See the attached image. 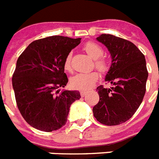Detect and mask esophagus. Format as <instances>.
Returning a JSON list of instances; mask_svg holds the SVG:
<instances>
[{
  "instance_id": "1",
  "label": "esophagus",
  "mask_w": 159,
  "mask_h": 159,
  "mask_svg": "<svg viewBox=\"0 0 159 159\" xmlns=\"http://www.w3.org/2000/svg\"><path fill=\"white\" fill-rule=\"evenodd\" d=\"M86 94H87V92L86 91H80V95L82 98H84V96H86Z\"/></svg>"
}]
</instances>
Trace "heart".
I'll return each mask as SVG.
<instances>
[{
    "mask_svg": "<svg viewBox=\"0 0 159 159\" xmlns=\"http://www.w3.org/2000/svg\"><path fill=\"white\" fill-rule=\"evenodd\" d=\"M84 50L93 59L94 66L101 73H106L109 69L106 59L102 57L103 48L94 42H89L84 46ZM64 69L67 71L71 70V53H68L64 60ZM98 80V74L96 71L77 73L70 80L72 88L80 90H89Z\"/></svg>",
    "mask_w": 159,
    "mask_h": 159,
    "instance_id": "obj_1",
    "label": "heart"
}]
</instances>
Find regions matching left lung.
I'll list each match as a JSON object with an SVG mask.
<instances>
[{"mask_svg":"<svg viewBox=\"0 0 159 159\" xmlns=\"http://www.w3.org/2000/svg\"><path fill=\"white\" fill-rule=\"evenodd\" d=\"M97 40L111 53V66L105 80L112 87L97 88L99 102L93 112L101 124L119 125L131 119L142 102L148 78L146 61L144 54L129 40L110 34H102Z\"/></svg>","mask_w":159,"mask_h":159,"instance_id":"1","label":"left lung"}]
</instances>
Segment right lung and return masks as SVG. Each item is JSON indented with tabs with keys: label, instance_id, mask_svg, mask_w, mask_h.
Here are the masks:
<instances>
[{
	"label": "right lung",
	"instance_id": "add662e5",
	"mask_svg": "<svg viewBox=\"0 0 159 159\" xmlns=\"http://www.w3.org/2000/svg\"><path fill=\"white\" fill-rule=\"evenodd\" d=\"M53 35L35 40L18 58L12 78L16 103L23 119L31 127L52 132L67 121L70 105L79 100V91H60L68 83L64 60L80 43Z\"/></svg>",
	"mask_w": 159,
	"mask_h": 159
}]
</instances>
